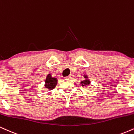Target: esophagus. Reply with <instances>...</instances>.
I'll return each instance as SVG.
<instances>
[{
	"label": "esophagus",
	"instance_id": "esophagus-1",
	"mask_svg": "<svg viewBox=\"0 0 134 134\" xmlns=\"http://www.w3.org/2000/svg\"><path fill=\"white\" fill-rule=\"evenodd\" d=\"M74 76H73V75H72V74H70V76H67V79H72V78H73L74 77H73Z\"/></svg>",
	"mask_w": 134,
	"mask_h": 134
}]
</instances>
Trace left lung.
<instances>
[{
  "label": "left lung",
  "instance_id": "left-lung-1",
  "mask_svg": "<svg viewBox=\"0 0 134 134\" xmlns=\"http://www.w3.org/2000/svg\"><path fill=\"white\" fill-rule=\"evenodd\" d=\"M83 77L84 78V79L83 80V81H81V82H80V84H81V85L82 86V87L86 86H90L91 81L90 79H89L88 76H87L86 74H84V76H83Z\"/></svg>",
  "mask_w": 134,
  "mask_h": 134
}]
</instances>
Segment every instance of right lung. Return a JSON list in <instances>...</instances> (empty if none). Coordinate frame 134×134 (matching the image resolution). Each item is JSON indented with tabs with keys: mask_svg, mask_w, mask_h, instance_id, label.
Here are the masks:
<instances>
[{
	"mask_svg": "<svg viewBox=\"0 0 134 134\" xmlns=\"http://www.w3.org/2000/svg\"><path fill=\"white\" fill-rule=\"evenodd\" d=\"M58 83V79L56 77H53L52 76V75L50 74L47 76L46 77L45 82H44V88L47 89L49 91L53 90L56 87L57 84Z\"/></svg>",
	"mask_w": 134,
	"mask_h": 134,
	"instance_id": "right-lung-1",
	"label": "right lung"
}]
</instances>
